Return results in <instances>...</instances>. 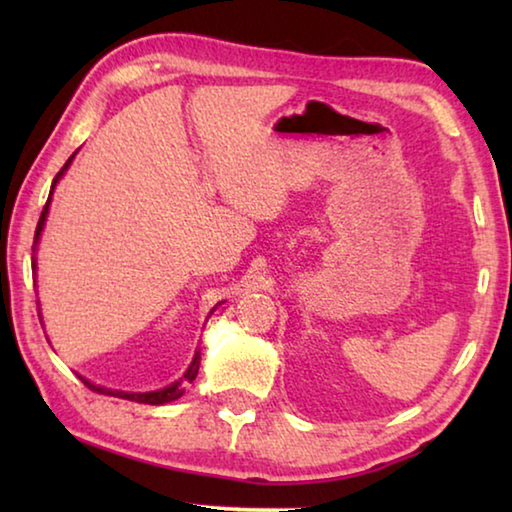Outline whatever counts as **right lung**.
<instances>
[{
    "instance_id": "1",
    "label": "right lung",
    "mask_w": 512,
    "mask_h": 512,
    "mask_svg": "<svg viewBox=\"0 0 512 512\" xmlns=\"http://www.w3.org/2000/svg\"><path fill=\"white\" fill-rule=\"evenodd\" d=\"M72 158H74V155H72ZM72 158H69V160L65 162V167L58 171V176L54 178V185H51V192H54V187H56V183H58V178L63 176L65 169L69 167V162H72ZM51 192H49V198H47L45 207H42V214H40V221H38V228H36V241H38V237H40L42 228H45V219H47L49 203H51ZM198 366H201V352H196V354H194L192 366L187 368V372L183 375V379H180V381H173L171 386L162 388V391H153V393H124V391H108V388H101V386H94V384H90L88 379H83V384L88 386L90 391H94V393H106V395H112V397H121V400H131V402H140V404H167V402H171V400H178V397L185 393V386H187V384H192V381H194V379H196V375H198Z\"/></svg>"
}]
</instances>
